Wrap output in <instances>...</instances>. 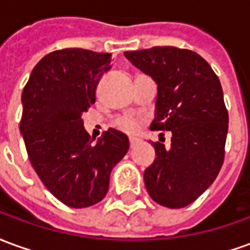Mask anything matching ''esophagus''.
Masks as SVG:
<instances>
[{
    "instance_id": "34e87169",
    "label": "esophagus",
    "mask_w": 250,
    "mask_h": 250,
    "mask_svg": "<svg viewBox=\"0 0 250 250\" xmlns=\"http://www.w3.org/2000/svg\"><path fill=\"white\" fill-rule=\"evenodd\" d=\"M134 142H135V139H134V138H130V147L134 146Z\"/></svg>"
}]
</instances>
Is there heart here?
Listing matches in <instances>:
<instances>
[{"instance_id": "heart-1", "label": "heart", "mask_w": 250, "mask_h": 250, "mask_svg": "<svg viewBox=\"0 0 250 250\" xmlns=\"http://www.w3.org/2000/svg\"><path fill=\"white\" fill-rule=\"evenodd\" d=\"M118 125L120 130L125 131L128 134H135L139 127V122L132 118H122L120 120H118Z\"/></svg>"}]
</instances>
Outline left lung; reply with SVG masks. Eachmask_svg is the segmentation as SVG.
Here are the masks:
<instances>
[{
	"instance_id": "1",
	"label": "left lung",
	"mask_w": 250,
	"mask_h": 250,
	"mask_svg": "<svg viewBox=\"0 0 250 250\" xmlns=\"http://www.w3.org/2000/svg\"><path fill=\"white\" fill-rule=\"evenodd\" d=\"M127 60L158 85L150 128L171 131V147L155 142L157 158L145 185L157 204L179 209L204 193L220 173L228 134V109L218 77L198 53L175 46L125 52Z\"/></svg>"
}]
</instances>
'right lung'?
Returning <instances> with one entry per match:
<instances>
[{"mask_svg":"<svg viewBox=\"0 0 250 250\" xmlns=\"http://www.w3.org/2000/svg\"><path fill=\"white\" fill-rule=\"evenodd\" d=\"M111 53L80 48L51 52L36 64L22 91L20 131L41 182L69 208H88L105 197L112 168L128 151V138L114 128L96 143L82 115L95 103Z\"/></svg>","mask_w":250,"mask_h":250,"instance_id":"1","label":"right lung"}]
</instances>
